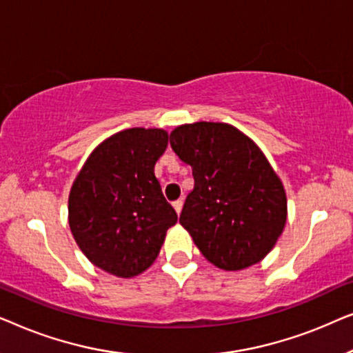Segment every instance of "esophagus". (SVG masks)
<instances>
[{
    "label": "esophagus",
    "mask_w": 353,
    "mask_h": 353,
    "mask_svg": "<svg viewBox=\"0 0 353 353\" xmlns=\"http://www.w3.org/2000/svg\"><path fill=\"white\" fill-rule=\"evenodd\" d=\"M173 209L176 210V214H180L181 209H183V201H181V199H178V201L173 202Z\"/></svg>",
    "instance_id": "obj_1"
}]
</instances>
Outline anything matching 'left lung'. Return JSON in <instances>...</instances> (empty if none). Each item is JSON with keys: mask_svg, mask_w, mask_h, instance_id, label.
Returning a JSON list of instances; mask_svg holds the SVG:
<instances>
[{"mask_svg": "<svg viewBox=\"0 0 353 353\" xmlns=\"http://www.w3.org/2000/svg\"><path fill=\"white\" fill-rule=\"evenodd\" d=\"M170 146L192 168L180 223L202 255L226 272L260 262L288 216L283 183L260 148L233 125L215 122L176 127Z\"/></svg>", "mask_w": 353, "mask_h": 353, "instance_id": "obj_1", "label": "left lung"}]
</instances>
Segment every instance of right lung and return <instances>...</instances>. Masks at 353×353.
I'll use <instances>...</instances> for the list:
<instances>
[{
    "label": "right lung",
    "mask_w": 353,
    "mask_h": 353,
    "mask_svg": "<svg viewBox=\"0 0 353 353\" xmlns=\"http://www.w3.org/2000/svg\"><path fill=\"white\" fill-rule=\"evenodd\" d=\"M167 144L161 128L115 133L90 154L72 185L69 225L77 244L91 263L119 278L151 267L178 220L154 175Z\"/></svg>",
    "instance_id": "obj_1"
}]
</instances>
